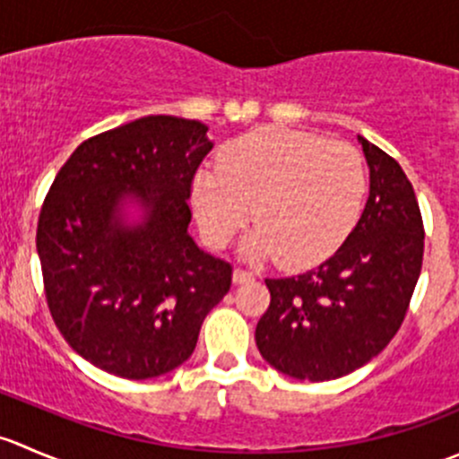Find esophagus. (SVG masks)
<instances>
[{
  "label": "esophagus",
  "mask_w": 459,
  "mask_h": 459,
  "mask_svg": "<svg viewBox=\"0 0 459 459\" xmlns=\"http://www.w3.org/2000/svg\"><path fill=\"white\" fill-rule=\"evenodd\" d=\"M253 277L255 275H253L251 271H247V268H235V273H233L235 284H247V281H251Z\"/></svg>",
  "instance_id": "34e87169"
}]
</instances>
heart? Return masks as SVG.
Here are the masks:
<instances>
[{"label":"heart","mask_w":459,"mask_h":459,"mask_svg":"<svg viewBox=\"0 0 459 459\" xmlns=\"http://www.w3.org/2000/svg\"><path fill=\"white\" fill-rule=\"evenodd\" d=\"M367 170L351 143L290 128H255L226 143L217 170H202L193 206L204 238L226 247L248 221L253 259L302 268L331 255L353 229Z\"/></svg>","instance_id":"obj_1"}]
</instances>
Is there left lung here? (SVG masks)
<instances>
[{
	"instance_id": "obj_1",
	"label": "left lung",
	"mask_w": 459,
	"mask_h": 459,
	"mask_svg": "<svg viewBox=\"0 0 459 459\" xmlns=\"http://www.w3.org/2000/svg\"><path fill=\"white\" fill-rule=\"evenodd\" d=\"M371 193L358 226L326 262L266 280L271 304L255 342L280 373L326 382L371 362L409 311L424 257V221L402 166L359 137Z\"/></svg>"
}]
</instances>
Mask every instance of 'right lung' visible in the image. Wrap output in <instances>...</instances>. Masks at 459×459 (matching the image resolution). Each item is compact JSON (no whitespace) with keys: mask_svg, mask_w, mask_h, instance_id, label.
Segmentation results:
<instances>
[{"mask_svg":"<svg viewBox=\"0 0 459 459\" xmlns=\"http://www.w3.org/2000/svg\"><path fill=\"white\" fill-rule=\"evenodd\" d=\"M206 133L170 115L100 133L73 151L41 204L46 304L64 340L101 371L148 379L178 368L229 293L233 266L186 233L193 179L212 148ZM124 195L149 208L142 227L114 220Z\"/></svg>","mask_w":459,"mask_h":459,"instance_id":"obj_1","label":"right lung"}]
</instances>
